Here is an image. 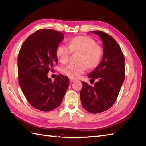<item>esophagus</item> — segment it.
<instances>
[{"mask_svg": "<svg viewBox=\"0 0 146 146\" xmlns=\"http://www.w3.org/2000/svg\"><path fill=\"white\" fill-rule=\"evenodd\" d=\"M74 81H75L74 79H72V78H70V79H69V82H70V83H72V82H74Z\"/></svg>", "mask_w": 146, "mask_h": 146, "instance_id": "1", "label": "esophagus"}]
</instances>
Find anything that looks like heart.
Wrapping results in <instances>:
<instances>
[{
	"mask_svg": "<svg viewBox=\"0 0 146 146\" xmlns=\"http://www.w3.org/2000/svg\"><path fill=\"white\" fill-rule=\"evenodd\" d=\"M69 46L60 45L56 48L57 58L62 63H66L72 52L79 53L77 61L78 63L68 64L61 69V72L70 78H76L85 73L89 68H94L100 60L102 50L96 44L93 39L86 36H78L69 41Z\"/></svg>",
	"mask_w": 146,
	"mask_h": 146,
	"instance_id": "1",
	"label": "heart"
}]
</instances>
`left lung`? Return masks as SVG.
I'll return each mask as SVG.
<instances>
[{
  "instance_id": "left-lung-1",
  "label": "left lung",
  "mask_w": 146,
  "mask_h": 146,
  "mask_svg": "<svg viewBox=\"0 0 146 146\" xmlns=\"http://www.w3.org/2000/svg\"><path fill=\"white\" fill-rule=\"evenodd\" d=\"M91 32L98 35L102 41L103 57L99 64L88 74L91 80H97L94 86L82 82L80 96L83 107L95 114L108 110L115 102L124 81L125 59L113 37L101 31Z\"/></svg>"
}]
</instances>
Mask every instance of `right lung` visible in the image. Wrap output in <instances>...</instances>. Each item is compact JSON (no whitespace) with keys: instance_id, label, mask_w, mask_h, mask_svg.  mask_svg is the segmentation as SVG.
<instances>
[{"instance_id":"obj_1","label":"right lung","mask_w":146,"mask_h":146,"mask_svg":"<svg viewBox=\"0 0 146 146\" xmlns=\"http://www.w3.org/2000/svg\"><path fill=\"white\" fill-rule=\"evenodd\" d=\"M64 35L52 29H41L24 42L17 57L21 89L30 104L42 111L57 108L69 85L68 77L59 74L54 82L47 74L58 63L56 50Z\"/></svg>"}]
</instances>
